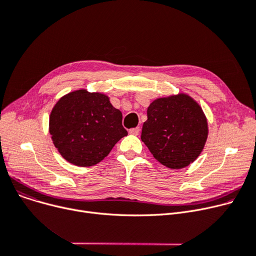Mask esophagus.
Wrapping results in <instances>:
<instances>
[{
  "label": "esophagus",
  "mask_w": 256,
  "mask_h": 256,
  "mask_svg": "<svg viewBox=\"0 0 256 256\" xmlns=\"http://www.w3.org/2000/svg\"><path fill=\"white\" fill-rule=\"evenodd\" d=\"M139 132H140V128H130L128 130V132L130 134V135H135V136L139 135Z\"/></svg>",
  "instance_id": "obj_1"
}]
</instances>
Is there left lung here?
Returning <instances> with one entry per match:
<instances>
[{
  "mask_svg": "<svg viewBox=\"0 0 256 256\" xmlns=\"http://www.w3.org/2000/svg\"><path fill=\"white\" fill-rule=\"evenodd\" d=\"M208 121L201 106L189 96L162 98L147 109L141 140L154 158L171 169L189 166L202 152Z\"/></svg>",
  "mask_w": 256,
  "mask_h": 256,
  "instance_id": "1",
  "label": "left lung"
}]
</instances>
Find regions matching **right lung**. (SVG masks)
<instances>
[{
    "label": "right lung",
    "instance_id": "1",
    "mask_svg": "<svg viewBox=\"0 0 256 256\" xmlns=\"http://www.w3.org/2000/svg\"><path fill=\"white\" fill-rule=\"evenodd\" d=\"M50 134L60 154L74 165L100 163L128 135L122 114L102 93L76 90L61 98L50 116Z\"/></svg>",
    "mask_w": 256,
    "mask_h": 256
}]
</instances>
